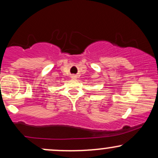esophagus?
<instances>
[{
	"instance_id": "34e87169",
	"label": "esophagus",
	"mask_w": 158,
	"mask_h": 158,
	"mask_svg": "<svg viewBox=\"0 0 158 158\" xmlns=\"http://www.w3.org/2000/svg\"><path fill=\"white\" fill-rule=\"evenodd\" d=\"M73 79H75V78H77V76H73Z\"/></svg>"
}]
</instances>
